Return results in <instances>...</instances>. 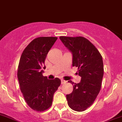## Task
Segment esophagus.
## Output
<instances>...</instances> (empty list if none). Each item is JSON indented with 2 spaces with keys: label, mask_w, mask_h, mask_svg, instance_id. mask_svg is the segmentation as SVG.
Instances as JSON below:
<instances>
[{
  "label": "esophagus",
  "mask_w": 122,
  "mask_h": 122,
  "mask_svg": "<svg viewBox=\"0 0 122 122\" xmlns=\"http://www.w3.org/2000/svg\"><path fill=\"white\" fill-rule=\"evenodd\" d=\"M66 83V81H65V80H61V83H62V84H65V83Z\"/></svg>",
  "instance_id": "obj_1"
}]
</instances>
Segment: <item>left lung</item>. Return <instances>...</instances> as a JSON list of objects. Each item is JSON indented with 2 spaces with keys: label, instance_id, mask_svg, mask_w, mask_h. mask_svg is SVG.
I'll return each mask as SVG.
<instances>
[{
  "label": "left lung",
  "instance_id": "left-lung-1",
  "mask_svg": "<svg viewBox=\"0 0 122 122\" xmlns=\"http://www.w3.org/2000/svg\"><path fill=\"white\" fill-rule=\"evenodd\" d=\"M60 39L73 55V66L78 67L81 81L75 83L73 90L66 94L68 105L71 109L82 112L95 101L101 88L104 75L102 56L94 46L85 37L60 36Z\"/></svg>",
  "mask_w": 122,
  "mask_h": 122
}]
</instances>
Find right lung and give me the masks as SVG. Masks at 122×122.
<instances>
[{"mask_svg": "<svg viewBox=\"0 0 122 122\" xmlns=\"http://www.w3.org/2000/svg\"><path fill=\"white\" fill-rule=\"evenodd\" d=\"M57 37H39L33 39L23 52L18 67L20 90L29 107L37 112L48 109L61 81L58 78L48 80L42 75L47 54Z\"/></svg>", "mask_w": 122, "mask_h": 122, "instance_id": "add662e5", "label": "right lung"}]
</instances>
